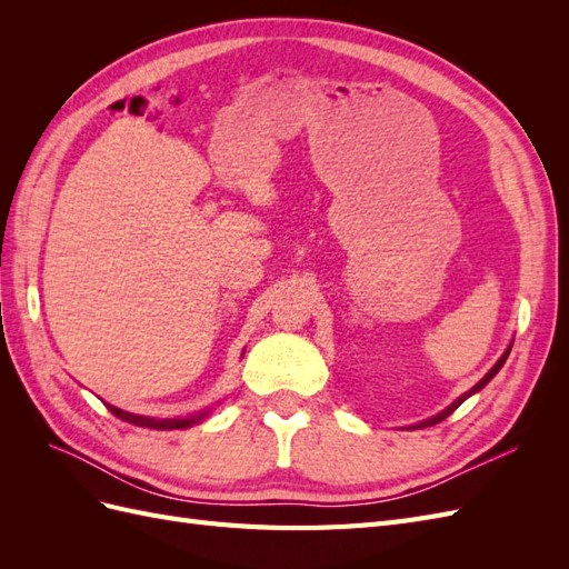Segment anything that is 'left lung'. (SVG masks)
<instances>
[{"label": "left lung", "instance_id": "1", "mask_svg": "<svg viewBox=\"0 0 569 569\" xmlns=\"http://www.w3.org/2000/svg\"><path fill=\"white\" fill-rule=\"evenodd\" d=\"M510 349H512V347H508V349H506V353H503L501 358H498V363H496V366H493V368H491V370H489V372H487L485 377H481V380H479V382H477V385H475V387H472L470 391H465L462 396H458V399H456V401H453V403H451L449 408H446V410H441V412H439V416H435V418H429V420H425V422L416 425V429H418V427H432V425L441 422L443 418H449V416H451V412H453V410H456V408H458V406H460V403H462L465 399H470V396H472V393H477L479 389H485V387H487V385H489V382L493 380V377H496V372L503 368V363H506V358H508Z\"/></svg>", "mask_w": 569, "mask_h": 569}]
</instances>
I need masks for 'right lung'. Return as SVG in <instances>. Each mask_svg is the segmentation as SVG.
Listing matches in <instances>:
<instances>
[{"label":"right lung","instance_id":"right-lung-1","mask_svg":"<svg viewBox=\"0 0 569 569\" xmlns=\"http://www.w3.org/2000/svg\"><path fill=\"white\" fill-rule=\"evenodd\" d=\"M107 408L113 412L116 418L126 420L130 425H137V427H149V429H182V427H189L199 422L206 412H201V416H192V418H166V420H159V418H144V416H134V412H128V410H120L116 406H109Z\"/></svg>","mask_w":569,"mask_h":569}]
</instances>
